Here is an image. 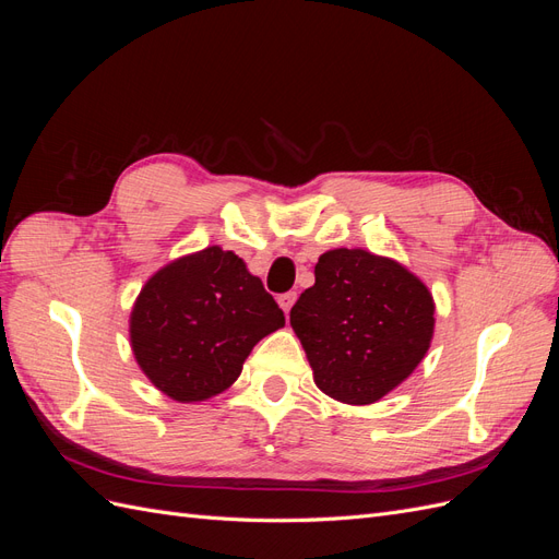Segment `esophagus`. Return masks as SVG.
Segmentation results:
<instances>
[{
  "instance_id": "34e87169",
  "label": "esophagus",
  "mask_w": 559,
  "mask_h": 559,
  "mask_svg": "<svg viewBox=\"0 0 559 559\" xmlns=\"http://www.w3.org/2000/svg\"><path fill=\"white\" fill-rule=\"evenodd\" d=\"M277 302H280V306H282L284 314L289 317V312H292V308H294V302H296V292H286V294H280V296H277Z\"/></svg>"
}]
</instances>
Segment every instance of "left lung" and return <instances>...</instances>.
<instances>
[{"mask_svg": "<svg viewBox=\"0 0 559 559\" xmlns=\"http://www.w3.org/2000/svg\"><path fill=\"white\" fill-rule=\"evenodd\" d=\"M431 292L408 267L366 249H331L314 286L292 308L314 384L335 401L368 405L425 359L433 337Z\"/></svg>", "mask_w": 559, "mask_h": 559, "instance_id": "1", "label": "left lung"}]
</instances>
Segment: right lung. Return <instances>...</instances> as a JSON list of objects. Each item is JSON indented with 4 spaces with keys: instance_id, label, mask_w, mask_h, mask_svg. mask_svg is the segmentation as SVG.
<instances>
[{
    "instance_id": "right-lung-1",
    "label": "right lung",
    "mask_w": 559,
    "mask_h": 559,
    "mask_svg": "<svg viewBox=\"0 0 559 559\" xmlns=\"http://www.w3.org/2000/svg\"><path fill=\"white\" fill-rule=\"evenodd\" d=\"M284 312L245 261L207 247L160 267L134 300L130 345L144 376L179 403L222 394Z\"/></svg>"
}]
</instances>
